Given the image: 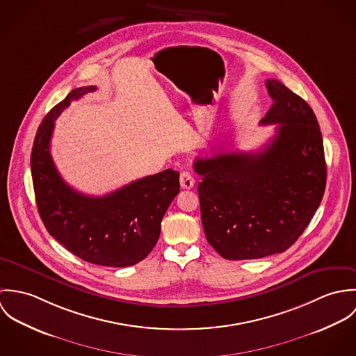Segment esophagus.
Returning <instances> with one entry per match:
<instances>
[{
    "label": "esophagus",
    "mask_w": 356,
    "mask_h": 356,
    "mask_svg": "<svg viewBox=\"0 0 356 356\" xmlns=\"http://www.w3.org/2000/svg\"><path fill=\"white\" fill-rule=\"evenodd\" d=\"M179 182H181V188L182 189H192L195 186L196 181H195V177L192 175V172L184 171V172H181Z\"/></svg>",
    "instance_id": "1"
}]
</instances>
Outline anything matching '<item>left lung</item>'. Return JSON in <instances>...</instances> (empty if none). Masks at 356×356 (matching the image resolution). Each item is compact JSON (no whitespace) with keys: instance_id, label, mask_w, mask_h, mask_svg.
Wrapping results in <instances>:
<instances>
[{"instance_id":"8db88e82","label":"left lung","mask_w":356,"mask_h":356,"mask_svg":"<svg viewBox=\"0 0 356 356\" xmlns=\"http://www.w3.org/2000/svg\"><path fill=\"white\" fill-rule=\"evenodd\" d=\"M273 105L261 124H278L260 151L197 157L195 171L204 233L225 259H260L300 237L326 186L323 141L311 106L284 83L267 79Z\"/></svg>"}]
</instances>
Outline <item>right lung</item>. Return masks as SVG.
Instances as JSON below:
<instances>
[{"mask_svg": "<svg viewBox=\"0 0 356 356\" xmlns=\"http://www.w3.org/2000/svg\"><path fill=\"white\" fill-rule=\"evenodd\" d=\"M96 89H74L40 124L31 151L35 202L49 234L70 252L93 264L127 267L145 259L156 245L161 219L179 193V172L168 168L102 197L67 185L51 159L54 120L72 100Z\"/></svg>", "mask_w": 356, "mask_h": 356, "instance_id": "1", "label": "right lung"}]
</instances>
